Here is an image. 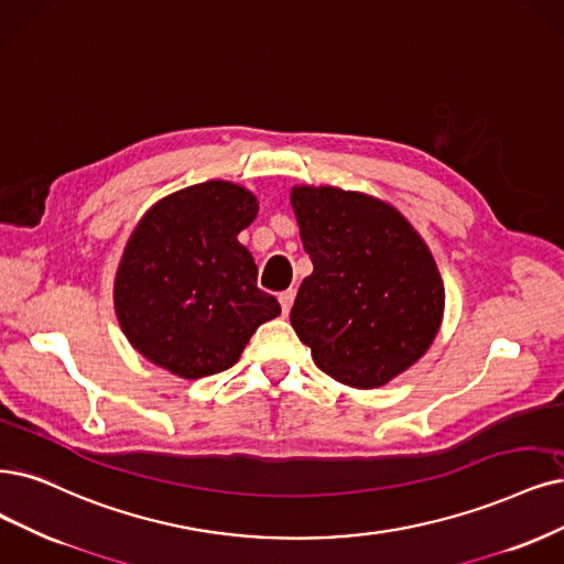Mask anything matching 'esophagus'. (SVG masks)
<instances>
[{
    "mask_svg": "<svg viewBox=\"0 0 564 564\" xmlns=\"http://www.w3.org/2000/svg\"><path fill=\"white\" fill-rule=\"evenodd\" d=\"M279 302H281L283 314H288V311L293 308V302H295V290H283V293L279 295Z\"/></svg>",
    "mask_w": 564,
    "mask_h": 564,
    "instance_id": "obj_1",
    "label": "esophagus"
}]
</instances>
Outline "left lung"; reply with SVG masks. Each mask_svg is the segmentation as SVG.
<instances>
[{"mask_svg":"<svg viewBox=\"0 0 564 564\" xmlns=\"http://www.w3.org/2000/svg\"><path fill=\"white\" fill-rule=\"evenodd\" d=\"M290 204L314 271L290 323L316 367L371 390L419 362L444 321L432 250L392 204L335 185H295Z\"/></svg>","mask_w":564,"mask_h":564,"instance_id":"obj_1","label":"left lung"}]
</instances>
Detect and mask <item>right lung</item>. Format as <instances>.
<instances>
[{"mask_svg": "<svg viewBox=\"0 0 564 564\" xmlns=\"http://www.w3.org/2000/svg\"><path fill=\"white\" fill-rule=\"evenodd\" d=\"M256 216L258 197L220 178L166 195L141 216L116 269L113 308L145 360L187 381L212 377L281 314L237 239Z\"/></svg>", "mask_w": 564, "mask_h": 564, "instance_id": "obj_1", "label": "right lung"}]
</instances>
